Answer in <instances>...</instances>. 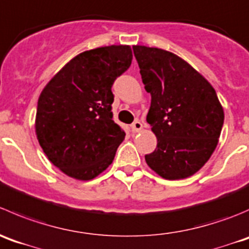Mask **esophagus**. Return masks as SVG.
Instances as JSON below:
<instances>
[{"label": "esophagus", "instance_id": "1", "mask_svg": "<svg viewBox=\"0 0 249 249\" xmlns=\"http://www.w3.org/2000/svg\"><path fill=\"white\" fill-rule=\"evenodd\" d=\"M142 129V124L140 121H134L132 124V130L133 133H138Z\"/></svg>", "mask_w": 249, "mask_h": 249}]
</instances>
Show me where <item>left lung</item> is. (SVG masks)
Instances as JSON below:
<instances>
[{
  "label": "left lung",
  "mask_w": 249,
  "mask_h": 249,
  "mask_svg": "<svg viewBox=\"0 0 249 249\" xmlns=\"http://www.w3.org/2000/svg\"><path fill=\"white\" fill-rule=\"evenodd\" d=\"M145 89L151 94L146 121L157 138L147 166L168 180L200 171L218 145L224 110L211 83L172 52L133 46Z\"/></svg>",
  "instance_id": "left-lung-1"
}]
</instances>
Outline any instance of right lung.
Segmentation results:
<instances>
[{
    "label": "right lung",
    "mask_w": 249,
    "mask_h": 249,
    "mask_svg": "<svg viewBox=\"0 0 249 249\" xmlns=\"http://www.w3.org/2000/svg\"><path fill=\"white\" fill-rule=\"evenodd\" d=\"M130 46L86 51L41 92L35 129L42 150L63 173L90 180L114 161L125 133L112 121L114 81L132 63Z\"/></svg>",
    "instance_id": "add662e5"
}]
</instances>
